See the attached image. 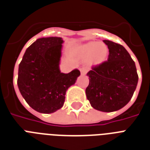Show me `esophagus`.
Here are the masks:
<instances>
[{"mask_svg": "<svg viewBox=\"0 0 150 150\" xmlns=\"http://www.w3.org/2000/svg\"><path fill=\"white\" fill-rule=\"evenodd\" d=\"M86 68H81V69H80V72H81V75H86Z\"/></svg>", "mask_w": 150, "mask_h": 150, "instance_id": "obj_1", "label": "esophagus"}]
</instances>
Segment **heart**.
Returning <instances> with one entry per match:
<instances>
[{"label": "heart", "instance_id": "heart-1", "mask_svg": "<svg viewBox=\"0 0 150 150\" xmlns=\"http://www.w3.org/2000/svg\"><path fill=\"white\" fill-rule=\"evenodd\" d=\"M77 55L83 61L86 60L90 67L102 64L109 56V48L105 43L96 41H89L81 44L77 47Z\"/></svg>", "mask_w": 150, "mask_h": 150}]
</instances>
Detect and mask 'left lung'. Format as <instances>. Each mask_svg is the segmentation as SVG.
Returning a JSON list of instances; mask_svg holds the SVG:
<instances>
[{"mask_svg":"<svg viewBox=\"0 0 150 150\" xmlns=\"http://www.w3.org/2000/svg\"><path fill=\"white\" fill-rule=\"evenodd\" d=\"M103 43L109 48L108 61L87 73L89 84L86 94L94 109L117 111L130 101L139 76L135 62L123 46L110 40Z\"/></svg>","mask_w":150,"mask_h":150,"instance_id":"obj_1","label":"left lung"}]
</instances>
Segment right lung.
Masks as SVG:
<instances>
[{
    "mask_svg": "<svg viewBox=\"0 0 150 150\" xmlns=\"http://www.w3.org/2000/svg\"><path fill=\"white\" fill-rule=\"evenodd\" d=\"M61 37L37 39L25 52L18 66V86L22 97L36 111L51 114L61 109L68 89L80 75L78 69L60 70Z\"/></svg>",
    "mask_w": 150,
    "mask_h": 150,
    "instance_id": "obj_1",
    "label": "right lung"
}]
</instances>
